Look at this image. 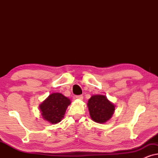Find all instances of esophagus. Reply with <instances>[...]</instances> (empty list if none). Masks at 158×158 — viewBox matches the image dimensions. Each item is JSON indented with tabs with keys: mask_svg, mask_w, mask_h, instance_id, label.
Instances as JSON below:
<instances>
[{
	"mask_svg": "<svg viewBox=\"0 0 158 158\" xmlns=\"http://www.w3.org/2000/svg\"><path fill=\"white\" fill-rule=\"evenodd\" d=\"M75 98L78 99V100H83V95H79V96H75Z\"/></svg>",
	"mask_w": 158,
	"mask_h": 158,
	"instance_id": "34e87169",
	"label": "esophagus"
}]
</instances>
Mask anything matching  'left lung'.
Masks as SVG:
<instances>
[{
  "label": "left lung",
  "mask_w": 158,
  "mask_h": 158,
  "mask_svg": "<svg viewBox=\"0 0 158 158\" xmlns=\"http://www.w3.org/2000/svg\"><path fill=\"white\" fill-rule=\"evenodd\" d=\"M90 117L97 123H105L114 114V106L102 95L93 96L88 103Z\"/></svg>",
  "instance_id": "8db88e82"
}]
</instances>
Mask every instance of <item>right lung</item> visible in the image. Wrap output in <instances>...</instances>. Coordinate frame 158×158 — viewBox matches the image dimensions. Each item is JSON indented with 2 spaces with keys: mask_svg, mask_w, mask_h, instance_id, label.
<instances>
[{
  "mask_svg": "<svg viewBox=\"0 0 158 158\" xmlns=\"http://www.w3.org/2000/svg\"><path fill=\"white\" fill-rule=\"evenodd\" d=\"M70 103V99L59 93L49 95L40 105L42 115L52 124H57L64 117V112Z\"/></svg>",
  "mask_w": 158,
  "mask_h": 158,
  "instance_id": "obj_1",
  "label": "right lung"
}]
</instances>
